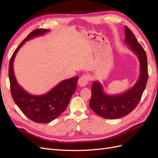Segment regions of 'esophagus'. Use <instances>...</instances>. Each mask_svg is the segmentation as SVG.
Returning a JSON list of instances; mask_svg holds the SVG:
<instances>
[{"mask_svg":"<svg viewBox=\"0 0 158 158\" xmlns=\"http://www.w3.org/2000/svg\"><path fill=\"white\" fill-rule=\"evenodd\" d=\"M89 76L87 74H84L82 76H80V78L78 80V85L80 87H84L89 82Z\"/></svg>","mask_w":158,"mask_h":158,"instance_id":"obj_1","label":"esophagus"}]
</instances>
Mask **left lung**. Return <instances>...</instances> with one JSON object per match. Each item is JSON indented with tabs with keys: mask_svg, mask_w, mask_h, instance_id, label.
I'll return each mask as SVG.
<instances>
[{
	"mask_svg": "<svg viewBox=\"0 0 158 158\" xmlns=\"http://www.w3.org/2000/svg\"><path fill=\"white\" fill-rule=\"evenodd\" d=\"M126 45L135 53L140 62V76L136 84L121 94L109 95L103 89L102 84L95 81L92 86V97L89 107L98 115L104 118L115 119L127 115L139 103L148 81V62L144 49L138 43L128 27L125 26Z\"/></svg>",
	"mask_w": 158,
	"mask_h": 158,
	"instance_id": "1",
	"label": "left lung"
}]
</instances>
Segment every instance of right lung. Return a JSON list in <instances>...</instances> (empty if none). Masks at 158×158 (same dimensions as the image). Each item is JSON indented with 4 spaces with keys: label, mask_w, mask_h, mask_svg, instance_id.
Instances as JSON below:
<instances>
[{
    "label": "right lung",
    "mask_w": 158,
    "mask_h": 158,
    "mask_svg": "<svg viewBox=\"0 0 158 158\" xmlns=\"http://www.w3.org/2000/svg\"><path fill=\"white\" fill-rule=\"evenodd\" d=\"M49 30L37 29L31 31L14 52L9 64L8 76L12 98L23 113L31 121L38 123H50L64 111L72 95L76 89L78 77L64 80L43 95L27 93L18 83L14 73L13 64L17 52L25 43L35 37L45 34Z\"/></svg>",
    "instance_id": "right-lung-1"
}]
</instances>
